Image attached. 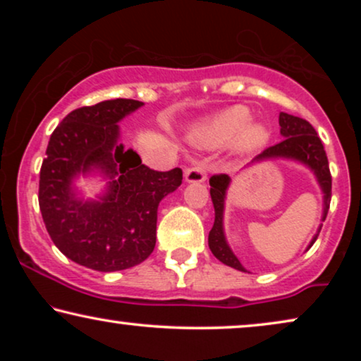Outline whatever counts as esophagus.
<instances>
[{
    "label": "esophagus",
    "instance_id": "1",
    "mask_svg": "<svg viewBox=\"0 0 361 361\" xmlns=\"http://www.w3.org/2000/svg\"><path fill=\"white\" fill-rule=\"evenodd\" d=\"M184 177L187 182H204L207 180V169L204 164H195L190 167H185L184 171Z\"/></svg>",
    "mask_w": 361,
    "mask_h": 361
}]
</instances>
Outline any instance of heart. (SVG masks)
<instances>
[{
  "label": "heart",
  "mask_w": 361,
  "mask_h": 361,
  "mask_svg": "<svg viewBox=\"0 0 361 361\" xmlns=\"http://www.w3.org/2000/svg\"><path fill=\"white\" fill-rule=\"evenodd\" d=\"M250 110L245 106H231L212 118L195 133V141L204 147H219L236 140L240 149L253 151L263 147L269 140V131L264 125H248Z\"/></svg>",
  "instance_id": "b5f03b06"
}]
</instances>
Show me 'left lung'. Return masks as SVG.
Segmentation results:
<instances>
[{"label": "left lung", "mask_w": 361, "mask_h": 361, "mask_svg": "<svg viewBox=\"0 0 361 361\" xmlns=\"http://www.w3.org/2000/svg\"><path fill=\"white\" fill-rule=\"evenodd\" d=\"M279 126L281 135L284 140L278 145L266 147V149L255 157V161L268 159V157H289V159H298L309 166L315 172L320 187L324 190V220L327 216L330 199H332V176L329 169V159L325 154L324 145L315 133L314 126L302 118L288 115V113H279ZM230 184V177L226 174H215L210 177V195L215 207V221L209 233V246L212 253L221 263L238 271H246L238 258L226 245L224 235V204L225 192ZM320 231V228H319ZM319 233L310 241L309 248L315 243Z\"/></svg>", "instance_id": "8db88e82"}]
</instances>
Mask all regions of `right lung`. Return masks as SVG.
<instances>
[{"mask_svg":"<svg viewBox=\"0 0 361 361\" xmlns=\"http://www.w3.org/2000/svg\"><path fill=\"white\" fill-rule=\"evenodd\" d=\"M142 102H100L68 113L49 140L39 177V209L54 245L87 268L111 273L140 264L156 246L157 205L182 184V169H149L118 145L116 123ZM100 166L111 177L102 202L71 190L78 171Z\"/></svg>","mask_w":361,"mask_h":361,"instance_id":"add662e5","label":"right lung"}]
</instances>
